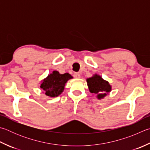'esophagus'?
Returning a JSON list of instances; mask_svg holds the SVG:
<instances>
[{
  "mask_svg": "<svg viewBox=\"0 0 150 150\" xmlns=\"http://www.w3.org/2000/svg\"><path fill=\"white\" fill-rule=\"evenodd\" d=\"M73 76H74V77L75 79H79L81 78V75L79 73H75L74 75H73Z\"/></svg>",
  "mask_w": 150,
  "mask_h": 150,
  "instance_id": "1",
  "label": "esophagus"
}]
</instances>
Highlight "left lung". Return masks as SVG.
I'll list each match as a JSON object with an SVG mask.
<instances>
[{
  "mask_svg": "<svg viewBox=\"0 0 150 150\" xmlns=\"http://www.w3.org/2000/svg\"><path fill=\"white\" fill-rule=\"evenodd\" d=\"M86 83L90 92L96 94V98L98 100L104 98L112 90L108 81L98 74H94L91 77L87 78Z\"/></svg>",
  "mask_w": 150,
  "mask_h": 150,
  "instance_id": "obj_1",
  "label": "left lung"
}]
</instances>
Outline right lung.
I'll return each instance as SVG.
<instances>
[{
	"instance_id": "1",
	"label": "right lung",
	"mask_w": 150,
	"mask_h": 150,
	"mask_svg": "<svg viewBox=\"0 0 150 150\" xmlns=\"http://www.w3.org/2000/svg\"><path fill=\"white\" fill-rule=\"evenodd\" d=\"M71 79L73 77L68 73L60 74L57 71H54L40 81V87L47 96L55 98L64 92L66 83Z\"/></svg>"
}]
</instances>
